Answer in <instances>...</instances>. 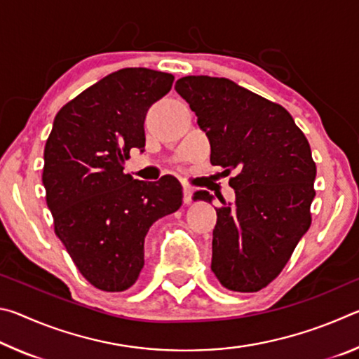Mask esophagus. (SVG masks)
Instances as JSON below:
<instances>
[{
  "instance_id": "34e87169",
  "label": "esophagus",
  "mask_w": 359,
  "mask_h": 359,
  "mask_svg": "<svg viewBox=\"0 0 359 359\" xmlns=\"http://www.w3.org/2000/svg\"><path fill=\"white\" fill-rule=\"evenodd\" d=\"M191 196H193V190L190 187H184V203L185 204H191Z\"/></svg>"
}]
</instances>
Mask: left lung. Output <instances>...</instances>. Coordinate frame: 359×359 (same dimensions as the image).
Wrapping results in <instances>:
<instances>
[{
	"label": "left lung",
	"instance_id": "obj_1",
	"mask_svg": "<svg viewBox=\"0 0 359 359\" xmlns=\"http://www.w3.org/2000/svg\"><path fill=\"white\" fill-rule=\"evenodd\" d=\"M175 92L196 114L210 163L234 172V204L220 201L212 264L224 288L253 293L274 280L311 226L317 168L287 109L224 77L187 76ZM194 199L212 203L209 191Z\"/></svg>",
	"mask_w": 359,
	"mask_h": 359
}]
</instances>
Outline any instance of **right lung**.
Masks as SVG:
<instances>
[{"label":"right lung","mask_w":359,"mask_h":359,"mask_svg":"<svg viewBox=\"0 0 359 359\" xmlns=\"http://www.w3.org/2000/svg\"><path fill=\"white\" fill-rule=\"evenodd\" d=\"M174 76L125 68L60 109L44 149L42 185L58 239L77 269L102 291H125L144 266V241L158 218L182 205L177 179L125 174L131 149L144 151L150 106Z\"/></svg>","instance_id":"obj_1"}]
</instances>
